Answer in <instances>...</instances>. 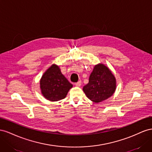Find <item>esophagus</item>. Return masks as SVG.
<instances>
[{
    "instance_id": "obj_1",
    "label": "esophagus",
    "mask_w": 152,
    "mask_h": 152,
    "mask_svg": "<svg viewBox=\"0 0 152 152\" xmlns=\"http://www.w3.org/2000/svg\"><path fill=\"white\" fill-rule=\"evenodd\" d=\"M81 85V81H79L78 82H77V83H75V85L76 86H80Z\"/></svg>"
}]
</instances>
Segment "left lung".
<instances>
[{
  "mask_svg": "<svg viewBox=\"0 0 152 152\" xmlns=\"http://www.w3.org/2000/svg\"><path fill=\"white\" fill-rule=\"evenodd\" d=\"M116 81L115 76L105 65H95L90 74L88 83L83 90L90 100L94 102H102L112 96L115 92Z\"/></svg>",
  "mask_w": 152,
  "mask_h": 152,
  "instance_id": "left-lung-1",
  "label": "left lung"
}]
</instances>
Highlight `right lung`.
Instances as JSON below:
<instances>
[{
	"mask_svg": "<svg viewBox=\"0 0 152 152\" xmlns=\"http://www.w3.org/2000/svg\"><path fill=\"white\" fill-rule=\"evenodd\" d=\"M72 87L56 64L51 66L43 74L40 80L41 94L48 100L58 101L64 99Z\"/></svg>",
	"mask_w": 152,
	"mask_h": 152,
	"instance_id": "1",
	"label": "right lung"
}]
</instances>
